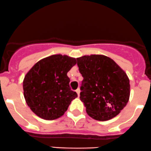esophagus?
Wrapping results in <instances>:
<instances>
[{
    "label": "esophagus",
    "mask_w": 151,
    "mask_h": 151,
    "mask_svg": "<svg viewBox=\"0 0 151 151\" xmlns=\"http://www.w3.org/2000/svg\"><path fill=\"white\" fill-rule=\"evenodd\" d=\"M80 92H81L80 89H76V93L78 94V96H79V95H80Z\"/></svg>",
    "instance_id": "1"
}]
</instances>
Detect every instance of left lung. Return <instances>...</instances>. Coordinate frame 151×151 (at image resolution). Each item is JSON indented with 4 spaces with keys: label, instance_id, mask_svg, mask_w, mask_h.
<instances>
[{
    "label": "left lung",
    "instance_id": "left-lung-1",
    "mask_svg": "<svg viewBox=\"0 0 151 151\" xmlns=\"http://www.w3.org/2000/svg\"><path fill=\"white\" fill-rule=\"evenodd\" d=\"M77 65L83 78L80 99L88 115L99 121L117 116L129 100V79L125 71L104 55L77 58Z\"/></svg>",
    "mask_w": 151,
    "mask_h": 151
}]
</instances>
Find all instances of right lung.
<instances>
[{
	"mask_svg": "<svg viewBox=\"0 0 151 151\" xmlns=\"http://www.w3.org/2000/svg\"><path fill=\"white\" fill-rule=\"evenodd\" d=\"M75 58L57 54L41 59L23 80L26 104L38 117L53 120L62 117L78 95L70 87L68 71L76 64Z\"/></svg>",
	"mask_w": 151,
	"mask_h": 151,
	"instance_id": "1",
	"label": "right lung"
}]
</instances>
